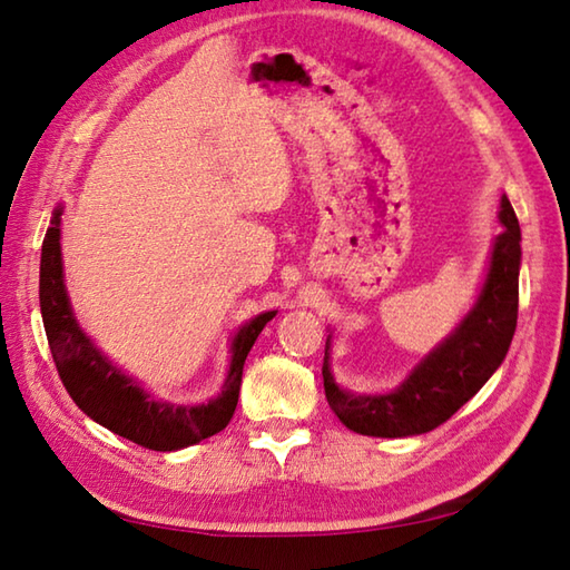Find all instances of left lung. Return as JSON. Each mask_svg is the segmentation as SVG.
I'll use <instances>...</instances> for the list:
<instances>
[{"mask_svg": "<svg viewBox=\"0 0 570 570\" xmlns=\"http://www.w3.org/2000/svg\"><path fill=\"white\" fill-rule=\"evenodd\" d=\"M502 233L494 239L490 274L475 308L460 328L411 372L396 392L384 396H357L343 392L328 370V343L323 357V386L333 414L350 431L382 439H402L439 429L468 399L480 392L492 372L502 365L517 331L519 259L522 233L517 215L502 198Z\"/></svg>", "mask_w": 570, "mask_h": 570, "instance_id": "1", "label": "left lung"}]
</instances>
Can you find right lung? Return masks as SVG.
Masks as SVG:
<instances>
[{"instance_id": "add662e5", "label": "right lung", "mask_w": 570, "mask_h": 570, "mask_svg": "<svg viewBox=\"0 0 570 570\" xmlns=\"http://www.w3.org/2000/svg\"><path fill=\"white\" fill-rule=\"evenodd\" d=\"M39 298L48 347L72 402L100 426L149 451H178L210 439L227 426L237 406L245 360L264 325L276 316V311L262 313L237 333L233 365L220 396L203 406H171L154 402L125 374H119L78 328L66 296L63 264H60V208L53 213L43 239Z\"/></svg>"}]
</instances>
